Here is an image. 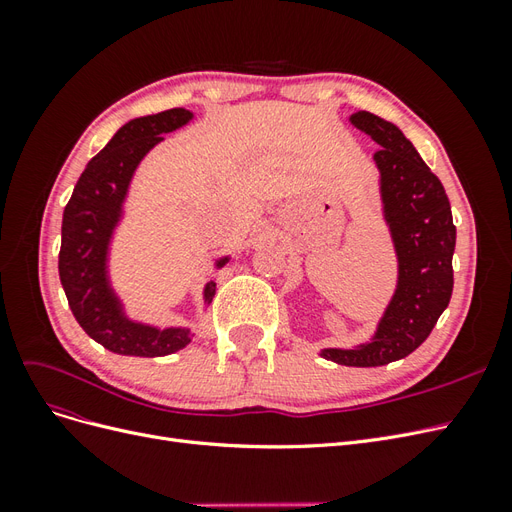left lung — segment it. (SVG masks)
I'll return each mask as SVG.
<instances>
[{"label": "left lung", "mask_w": 512, "mask_h": 512, "mask_svg": "<svg viewBox=\"0 0 512 512\" xmlns=\"http://www.w3.org/2000/svg\"><path fill=\"white\" fill-rule=\"evenodd\" d=\"M350 123L382 147L374 162L380 173L382 215L397 256V286L369 342L324 348L320 356L337 365L378 367L414 352L448 307L457 230L444 185L404 132L367 111L350 115Z\"/></svg>", "instance_id": "left-lung-1"}]
</instances>
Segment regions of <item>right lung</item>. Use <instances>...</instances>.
<instances>
[{
  "mask_svg": "<svg viewBox=\"0 0 512 512\" xmlns=\"http://www.w3.org/2000/svg\"><path fill=\"white\" fill-rule=\"evenodd\" d=\"M192 119L194 113L185 108L130 119L98 156L89 160L64 209L59 250L61 286L83 331L115 354L166 356L192 342L188 327L158 329L128 318L108 275V250L123 218V203L138 164L164 141L162 134L188 126ZM226 262L228 256L215 260V267L220 269ZM213 297L215 282H207L205 305Z\"/></svg>",
  "mask_w": 512,
  "mask_h": 512,
  "instance_id": "add662e5",
  "label": "right lung"
}]
</instances>
